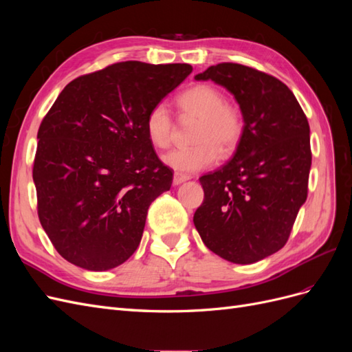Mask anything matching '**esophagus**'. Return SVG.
Returning a JSON list of instances; mask_svg holds the SVG:
<instances>
[{
  "instance_id": "obj_1",
  "label": "esophagus",
  "mask_w": 352,
  "mask_h": 352,
  "mask_svg": "<svg viewBox=\"0 0 352 352\" xmlns=\"http://www.w3.org/2000/svg\"><path fill=\"white\" fill-rule=\"evenodd\" d=\"M186 180H189V176H188V175L179 173V172H176V173L173 175V185H180V184L186 182Z\"/></svg>"
}]
</instances>
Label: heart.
Segmentation results:
<instances>
[{
	"label": "heart",
	"mask_w": 352,
	"mask_h": 352,
	"mask_svg": "<svg viewBox=\"0 0 352 352\" xmlns=\"http://www.w3.org/2000/svg\"><path fill=\"white\" fill-rule=\"evenodd\" d=\"M176 105L184 117L198 119L190 148H177L167 153L163 162L180 173H194L207 168L219 160V154L235 150L243 132V117L236 104L225 100L216 87L199 83L188 88L176 98ZM145 132L157 148L170 146L173 141L175 123L167 105L155 104L145 116Z\"/></svg>",
	"instance_id": "1"
}]
</instances>
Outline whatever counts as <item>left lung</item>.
Listing matches in <instances>:
<instances>
[{
    "mask_svg": "<svg viewBox=\"0 0 352 352\" xmlns=\"http://www.w3.org/2000/svg\"><path fill=\"white\" fill-rule=\"evenodd\" d=\"M195 79H210L233 94L243 132L230 162L199 177L204 201L194 225L221 258L260 261L285 247L307 199L310 126L292 91L272 74L220 63Z\"/></svg>",
    "mask_w": 352,
    "mask_h": 352,
    "instance_id": "obj_1",
    "label": "left lung"
}]
</instances>
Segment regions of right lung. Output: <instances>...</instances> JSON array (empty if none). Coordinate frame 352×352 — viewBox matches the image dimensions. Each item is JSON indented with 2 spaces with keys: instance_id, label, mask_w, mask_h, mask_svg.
<instances>
[{
  "instance_id": "obj_1",
  "label": "right lung",
  "mask_w": 352,
  "mask_h": 352,
  "mask_svg": "<svg viewBox=\"0 0 352 352\" xmlns=\"http://www.w3.org/2000/svg\"><path fill=\"white\" fill-rule=\"evenodd\" d=\"M192 72L123 61L83 74L42 120L34 162L38 216L57 252L104 272L136 251L148 207L172 186L145 116Z\"/></svg>"
}]
</instances>
